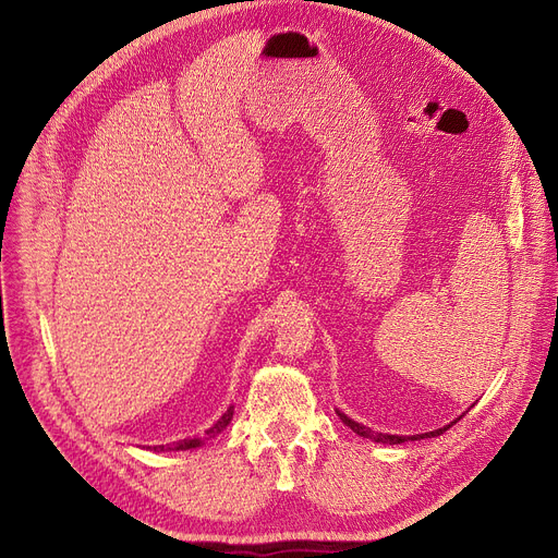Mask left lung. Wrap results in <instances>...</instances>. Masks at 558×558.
<instances>
[{
  "instance_id": "1",
  "label": "left lung",
  "mask_w": 558,
  "mask_h": 558,
  "mask_svg": "<svg viewBox=\"0 0 558 558\" xmlns=\"http://www.w3.org/2000/svg\"><path fill=\"white\" fill-rule=\"evenodd\" d=\"M339 414V418L343 421V425H348L350 429H353L355 434H360V436H364V438H371V441H375V444H391V446H396V444H404L407 438H412V441H418V438H432V436H438V434H444L446 429H450V425H446V427H438V429H434V432H427V434H416V436H398V434H383V432H373L371 427H366V425H362V423H357V421H353V418H348L345 414H341V412H337ZM461 418V416H459ZM457 418V421H459ZM454 421V423H457Z\"/></svg>"
}]
</instances>
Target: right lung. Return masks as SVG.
<instances>
[{"label": "right lung", "instance_id": "obj_1", "mask_svg": "<svg viewBox=\"0 0 558 558\" xmlns=\"http://www.w3.org/2000/svg\"><path fill=\"white\" fill-rule=\"evenodd\" d=\"M232 421V407L228 409V412L208 429L205 432V436L208 438H213V436H217V434H221L226 427H228V423ZM203 444V438H185V441H179V444H173V446H156L154 450H190V448H198Z\"/></svg>", "mask_w": 558, "mask_h": 558}]
</instances>
